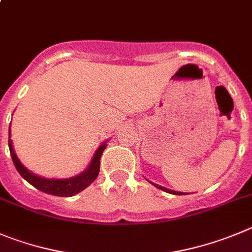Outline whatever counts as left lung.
I'll list each match as a JSON object with an SVG mask.
<instances>
[{"instance_id":"obj_1","label":"left lung","mask_w":252,"mask_h":252,"mask_svg":"<svg viewBox=\"0 0 252 252\" xmlns=\"http://www.w3.org/2000/svg\"><path fill=\"white\" fill-rule=\"evenodd\" d=\"M153 184V183H152ZM154 185V187H157L158 188V189H161L163 190V191H166V192H169V194H174V195H183L184 194V192H180V191H174V190H169V189H166V188H163V187H160V185H157V184H153Z\"/></svg>"}]
</instances>
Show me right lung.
I'll use <instances>...</instances> for the list:
<instances>
[{"label":"right lung","mask_w":252,"mask_h":252,"mask_svg":"<svg viewBox=\"0 0 252 252\" xmlns=\"http://www.w3.org/2000/svg\"><path fill=\"white\" fill-rule=\"evenodd\" d=\"M9 131H11V129H9ZM8 147L16 169H17V171L21 174L23 179L27 180L31 185H33L36 189L41 190V191L46 192V194L55 195V196H73V195L78 194L82 190L86 189L88 185H91L94 180L97 179L98 174H99L100 157H102L107 144L104 142L98 148V150L94 154L93 159H92L91 164L86 169V171H83L79 175L74 176V178H69V179H46V178L34 175L33 173H31L30 170H27L22 165V163L18 160L17 155H16L15 150H13L11 137H8Z\"/></svg>","instance_id":"right-lung-1"}]
</instances>
